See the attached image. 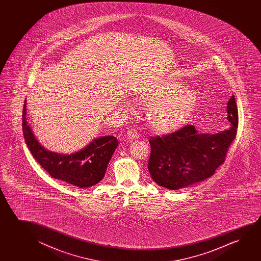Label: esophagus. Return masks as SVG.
<instances>
[{"mask_svg":"<svg viewBox=\"0 0 261 261\" xmlns=\"http://www.w3.org/2000/svg\"><path fill=\"white\" fill-rule=\"evenodd\" d=\"M127 137L130 140H136L139 137V135H138V133L136 132V130L131 129L127 132Z\"/></svg>","mask_w":261,"mask_h":261,"instance_id":"34e87169","label":"esophagus"}]
</instances>
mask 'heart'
Listing matches in <instances>:
<instances>
[{
    "instance_id": "obj_1",
    "label": "heart",
    "mask_w": 261,
    "mask_h": 261,
    "mask_svg": "<svg viewBox=\"0 0 261 261\" xmlns=\"http://www.w3.org/2000/svg\"><path fill=\"white\" fill-rule=\"evenodd\" d=\"M139 99L149 104L146 118L150 128L159 134H168L186 124L196 107L198 97L182 83L165 81L143 90Z\"/></svg>"
}]
</instances>
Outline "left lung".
I'll return each instance as SVG.
<instances>
[{"instance_id": "left-lung-1", "label": "left lung", "mask_w": 261, "mask_h": 261, "mask_svg": "<svg viewBox=\"0 0 261 261\" xmlns=\"http://www.w3.org/2000/svg\"><path fill=\"white\" fill-rule=\"evenodd\" d=\"M226 109L230 126L224 131L199 134L194 125H187L168 136L150 138L148 170L154 182L175 191L214 175L237 132L238 111L233 95Z\"/></svg>"}]
</instances>
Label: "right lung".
<instances>
[{
  "instance_id": "add662e5",
  "label": "right lung",
  "mask_w": 261,
  "mask_h": 261,
  "mask_svg": "<svg viewBox=\"0 0 261 261\" xmlns=\"http://www.w3.org/2000/svg\"><path fill=\"white\" fill-rule=\"evenodd\" d=\"M22 128L25 143L41 167L51 177L79 188L92 187L102 180L118 145L115 136H100L73 153L61 154L47 150L37 140L28 122L27 100L23 107Z\"/></svg>"
}]
</instances>
